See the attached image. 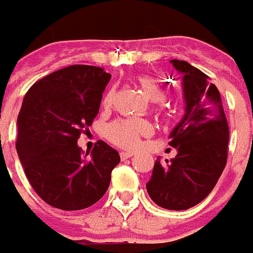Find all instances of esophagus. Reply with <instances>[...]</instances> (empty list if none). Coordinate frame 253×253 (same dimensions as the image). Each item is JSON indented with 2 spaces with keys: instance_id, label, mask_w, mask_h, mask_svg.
Wrapping results in <instances>:
<instances>
[{
  "instance_id": "1",
  "label": "esophagus",
  "mask_w": 253,
  "mask_h": 253,
  "mask_svg": "<svg viewBox=\"0 0 253 253\" xmlns=\"http://www.w3.org/2000/svg\"><path fill=\"white\" fill-rule=\"evenodd\" d=\"M134 154H135V153H132V151H122L121 158L122 160H127V158H131Z\"/></svg>"
}]
</instances>
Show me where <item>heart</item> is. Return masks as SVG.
Returning <instances> with one entry per match:
<instances>
[{
	"instance_id": "b5f03b06",
	"label": "heart",
	"mask_w": 253,
	"mask_h": 253,
	"mask_svg": "<svg viewBox=\"0 0 253 253\" xmlns=\"http://www.w3.org/2000/svg\"><path fill=\"white\" fill-rule=\"evenodd\" d=\"M138 84L147 98L153 102H161L165 99V88L158 82L150 76H139ZM114 100V89H108L103 96V107H110ZM158 111H162V106L157 107ZM153 127L145 119H118L110 123L106 127V136L112 143L126 147V149H135L139 146L141 136L150 135Z\"/></svg>"
}]
</instances>
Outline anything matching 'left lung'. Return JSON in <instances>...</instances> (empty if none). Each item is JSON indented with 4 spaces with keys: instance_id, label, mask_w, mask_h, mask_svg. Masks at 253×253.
Returning a JSON list of instances; mask_svg holds the SVG:
<instances>
[{
    "instance_id": "obj_1",
    "label": "left lung",
    "mask_w": 253,
    "mask_h": 253,
    "mask_svg": "<svg viewBox=\"0 0 253 253\" xmlns=\"http://www.w3.org/2000/svg\"><path fill=\"white\" fill-rule=\"evenodd\" d=\"M170 63L182 74L185 115L170 134L175 158L155 161L146 189L161 208L185 211L216 186L228 158L229 127L220 92L207 75L184 60Z\"/></svg>"
}]
</instances>
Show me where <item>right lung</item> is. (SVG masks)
Returning a JSON list of instances; mask_svg holds the SVG:
<instances>
[{"label": "right lung", "mask_w": 253, "mask_h": 253, "mask_svg": "<svg viewBox=\"0 0 253 253\" xmlns=\"http://www.w3.org/2000/svg\"><path fill=\"white\" fill-rule=\"evenodd\" d=\"M111 75L93 65H69L32 85L17 118L16 149L28 181L46 204L80 211L107 192L115 149L98 141L91 155L78 146L92 125Z\"/></svg>", "instance_id": "add662e5"}]
</instances>
